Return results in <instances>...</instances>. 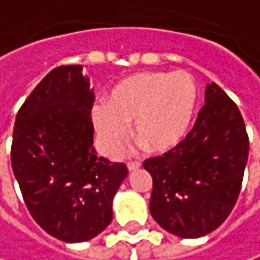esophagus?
I'll return each mask as SVG.
<instances>
[{
	"mask_svg": "<svg viewBox=\"0 0 260 260\" xmlns=\"http://www.w3.org/2000/svg\"><path fill=\"white\" fill-rule=\"evenodd\" d=\"M139 167H140V162H138V161H135V162H128V164H127L128 172H135V170H138Z\"/></svg>",
	"mask_w": 260,
	"mask_h": 260,
	"instance_id": "obj_1",
	"label": "esophagus"
}]
</instances>
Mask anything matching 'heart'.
<instances>
[{"label": "heart", "mask_w": 260, "mask_h": 260, "mask_svg": "<svg viewBox=\"0 0 260 260\" xmlns=\"http://www.w3.org/2000/svg\"><path fill=\"white\" fill-rule=\"evenodd\" d=\"M198 102L197 83L185 71L140 72L117 84L106 103H96L90 117L103 154H118L133 135L152 152H166L189 132Z\"/></svg>", "instance_id": "1"}]
</instances>
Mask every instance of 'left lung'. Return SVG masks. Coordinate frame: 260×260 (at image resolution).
Segmentation results:
<instances>
[{
  "label": "left lung",
  "instance_id": "1",
  "mask_svg": "<svg viewBox=\"0 0 260 260\" xmlns=\"http://www.w3.org/2000/svg\"><path fill=\"white\" fill-rule=\"evenodd\" d=\"M247 158L249 136L240 109L217 84H207L194 128L173 149L143 162L152 176L154 220L180 238L219 228L235 206Z\"/></svg>",
  "mask_w": 260,
  "mask_h": 260
}]
</instances>
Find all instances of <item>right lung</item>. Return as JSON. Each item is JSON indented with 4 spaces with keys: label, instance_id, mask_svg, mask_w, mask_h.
<instances>
[{
    "label": "right lung",
    "instance_id": "add662e5",
    "mask_svg": "<svg viewBox=\"0 0 260 260\" xmlns=\"http://www.w3.org/2000/svg\"><path fill=\"white\" fill-rule=\"evenodd\" d=\"M81 65L54 68L16 115L11 167L35 222L66 243L94 238L112 222V200L128 170L98 157L94 94Z\"/></svg>",
    "mask_w": 260,
    "mask_h": 260
}]
</instances>
